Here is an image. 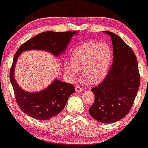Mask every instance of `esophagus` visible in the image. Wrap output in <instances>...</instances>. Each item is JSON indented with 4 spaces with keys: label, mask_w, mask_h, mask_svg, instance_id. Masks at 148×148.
<instances>
[{
    "label": "esophagus",
    "mask_w": 148,
    "mask_h": 148,
    "mask_svg": "<svg viewBox=\"0 0 148 148\" xmlns=\"http://www.w3.org/2000/svg\"><path fill=\"white\" fill-rule=\"evenodd\" d=\"M75 90L77 92H82L83 90H84V88H81V86H76L75 87Z\"/></svg>",
    "instance_id": "34e87169"
}]
</instances>
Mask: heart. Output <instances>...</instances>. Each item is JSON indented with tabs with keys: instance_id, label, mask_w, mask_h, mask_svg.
<instances>
[{
	"instance_id": "b5f03b06",
	"label": "heart",
	"mask_w": 148,
	"mask_h": 148,
	"mask_svg": "<svg viewBox=\"0 0 148 148\" xmlns=\"http://www.w3.org/2000/svg\"><path fill=\"white\" fill-rule=\"evenodd\" d=\"M112 51L103 42H88L75 49L72 54V62L64 64V72L76 79L79 69H82L83 78L91 84L101 82L108 73L112 61Z\"/></svg>"
}]
</instances>
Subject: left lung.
Here are the masks:
<instances>
[{
	"instance_id": "1",
	"label": "left lung",
	"mask_w": 148,
	"mask_h": 148,
	"mask_svg": "<svg viewBox=\"0 0 148 148\" xmlns=\"http://www.w3.org/2000/svg\"><path fill=\"white\" fill-rule=\"evenodd\" d=\"M111 37L113 62L103 81L92 88L95 101L89 108L95 120L113 123L128 114L140 83L138 61L132 49L116 34L104 31Z\"/></svg>"
}]
</instances>
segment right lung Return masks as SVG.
I'll return each mask as SVG.
<instances>
[{
  "label": "right lung",
  "instance_id": "obj_1",
  "mask_svg": "<svg viewBox=\"0 0 148 148\" xmlns=\"http://www.w3.org/2000/svg\"><path fill=\"white\" fill-rule=\"evenodd\" d=\"M77 32H43L23 43L15 53L10 72V79L18 106L23 112L40 120L51 119L64 109L69 96L75 92L74 85L54 80L46 89L28 92L19 87L14 79V67L18 57L28 50H45L59 56L65 51L73 35Z\"/></svg>",
  "mask_w": 148,
  "mask_h": 148
}]
</instances>
